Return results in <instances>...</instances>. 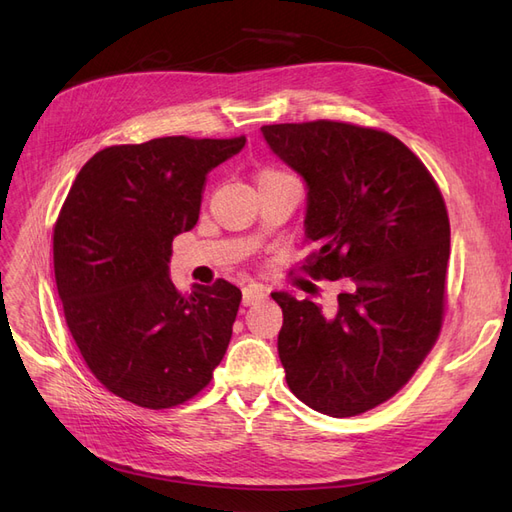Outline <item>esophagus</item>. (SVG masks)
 Here are the masks:
<instances>
[{"label": "esophagus", "mask_w": 512, "mask_h": 512, "mask_svg": "<svg viewBox=\"0 0 512 512\" xmlns=\"http://www.w3.org/2000/svg\"><path fill=\"white\" fill-rule=\"evenodd\" d=\"M267 297V290L262 288L260 284H247L245 288H243V305L247 307V305H254V303H258V301H262Z\"/></svg>", "instance_id": "1"}]
</instances>
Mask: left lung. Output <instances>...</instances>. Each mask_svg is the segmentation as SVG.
I'll use <instances>...</instances> for the list:
<instances>
[{
	"instance_id": "1",
	"label": "left lung",
	"mask_w": 512,
	"mask_h": 512,
	"mask_svg": "<svg viewBox=\"0 0 512 512\" xmlns=\"http://www.w3.org/2000/svg\"><path fill=\"white\" fill-rule=\"evenodd\" d=\"M305 181L307 271L342 282L337 309L271 292L290 391L335 418L376 408L404 386L440 333L451 226L423 162L395 136L339 121L262 126Z\"/></svg>"
}]
</instances>
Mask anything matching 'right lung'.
Listing matches in <instances>:
<instances>
[{
	"label": "right lung",
	"mask_w": 512,
	"mask_h": 512,
	"mask_svg": "<svg viewBox=\"0 0 512 512\" xmlns=\"http://www.w3.org/2000/svg\"><path fill=\"white\" fill-rule=\"evenodd\" d=\"M239 138L164 136L98 151L76 175L53 232L68 329L108 391L151 410L200 393L224 359L241 290L170 280L173 239L196 226L207 175Z\"/></svg>",
	"instance_id": "1"
}]
</instances>
